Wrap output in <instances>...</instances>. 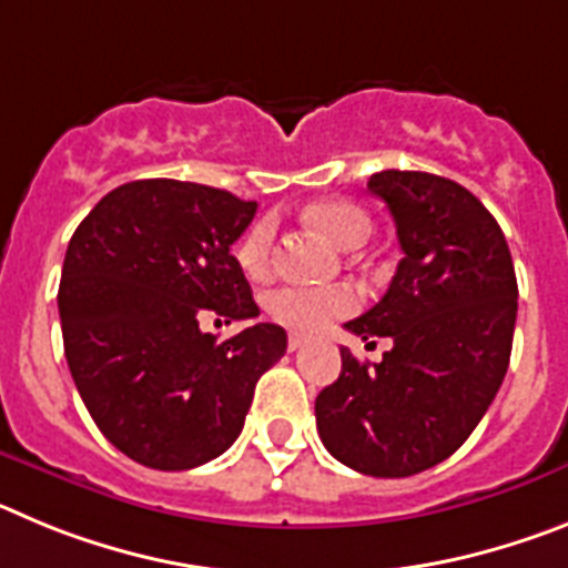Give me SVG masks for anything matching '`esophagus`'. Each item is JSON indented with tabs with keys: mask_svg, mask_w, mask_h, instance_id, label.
Returning <instances> with one entry per match:
<instances>
[{
	"mask_svg": "<svg viewBox=\"0 0 568 568\" xmlns=\"http://www.w3.org/2000/svg\"><path fill=\"white\" fill-rule=\"evenodd\" d=\"M307 335H301V333H293V335H290V338H287V346H290V353H295V349H301V346H304V344H307Z\"/></svg>",
	"mask_w": 568,
	"mask_h": 568,
	"instance_id": "obj_1",
	"label": "esophagus"
}]
</instances>
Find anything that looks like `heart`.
Returning a JSON list of instances; mask_svg holds the SVG:
<instances>
[{
    "instance_id": "1",
    "label": "heart",
    "mask_w": 568,
    "mask_h": 568,
    "mask_svg": "<svg viewBox=\"0 0 568 568\" xmlns=\"http://www.w3.org/2000/svg\"><path fill=\"white\" fill-rule=\"evenodd\" d=\"M307 222L327 235L335 247L355 250L366 244L373 233V222L361 207L349 202H318L307 207ZM273 244H275V222L273 219H261L244 233V239L235 247V261L250 278H267L273 267ZM358 307V295L349 287H318V290H301L284 287L275 290L267 298V310L273 318L287 324L293 329H321L327 327L329 321L344 318Z\"/></svg>"
}]
</instances>
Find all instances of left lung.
Masks as SVG:
<instances>
[{
  "mask_svg": "<svg viewBox=\"0 0 568 568\" xmlns=\"http://www.w3.org/2000/svg\"><path fill=\"white\" fill-rule=\"evenodd\" d=\"M366 190L393 213L404 258L384 298L346 329L393 338V349L361 364L344 346L315 424L349 469L409 478L449 458L504 384L518 278L504 230L453 179L381 170Z\"/></svg>",
  "mask_w": 568,
  "mask_h": 568,
  "instance_id": "8db88e82",
  "label": "left lung"
}]
</instances>
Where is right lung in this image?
I'll return each instance as SVG.
<instances>
[{
	"label": "right lung",
	"instance_id": "obj_1",
	"mask_svg": "<svg viewBox=\"0 0 568 568\" xmlns=\"http://www.w3.org/2000/svg\"><path fill=\"white\" fill-rule=\"evenodd\" d=\"M255 202L175 179L110 190L68 244L59 284L64 358L104 438L150 469H193L241 435L255 384L287 349L278 324L202 333L258 315L233 244Z\"/></svg>",
	"mask_w": 568,
	"mask_h": 568
}]
</instances>
